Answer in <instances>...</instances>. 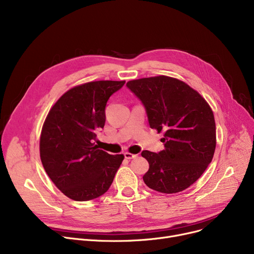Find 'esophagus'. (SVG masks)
I'll return each mask as SVG.
<instances>
[{"mask_svg":"<svg viewBox=\"0 0 254 254\" xmlns=\"http://www.w3.org/2000/svg\"><path fill=\"white\" fill-rule=\"evenodd\" d=\"M138 155L137 154H132V153H129V152H126L125 153V157L127 159H131V158H136Z\"/></svg>","mask_w":254,"mask_h":254,"instance_id":"esophagus-1","label":"esophagus"}]
</instances>
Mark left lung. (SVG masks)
I'll list each match as a JSON object with an SVG mask.
<instances>
[{"mask_svg":"<svg viewBox=\"0 0 254 254\" xmlns=\"http://www.w3.org/2000/svg\"><path fill=\"white\" fill-rule=\"evenodd\" d=\"M127 85L144 104L150 127L164 134V150L141 153L149 163L145 184L163 193L190 188L214 155L216 126L211 107L177 78L161 75L130 80Z\"/></svg>","mask_w":254,"mask_h":254,"instance_id":"1","label":"left lung"}]
</instances>
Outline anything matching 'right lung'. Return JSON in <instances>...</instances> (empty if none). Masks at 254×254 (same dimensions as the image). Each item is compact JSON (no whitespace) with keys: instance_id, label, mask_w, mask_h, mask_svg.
<instances>
[{"instance_id":"right-lung-1","label":"right lung","mask_w":254,"mask_h":254,"mask_svg":"<svg viewBox=\"0 0 254 254\" xmlns=\"http://www.w3.org/2000/svg\"><path fill=\"white\" fill-rule=\"evenodd\" d=\"M126 83L91 81L72 87L49 110L40 136V157L47 175L71 199L90 201L109 190L125 155L99 149L105 107Z\"/></svg>"}]
</instances>
